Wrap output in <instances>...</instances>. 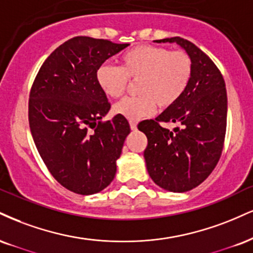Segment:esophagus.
<instances>
[{"label": "esophagus", "mask_w": 253, "mask_h": 253, "mask_svg": "<svg viewBox=\"0 0 253 253\" xmlns=\"http://www.w3.org/2000/svg\"><path fill=\"white\" fill-rule=\"evenodd\" d=\"M129 127L132 130H136V123L135 121H129Z\"/></svg>", "instance_id": "34e87169"}]
</instances>
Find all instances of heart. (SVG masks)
Returning a JSON list of instances; mask_svg holds the SVG:
<instances>
[{
  "label": "heart",
  "instance_id": "1",
  "mask_svg": "<svg viewBox=\"0 0 253 253\" xmlns=\"http://www.w3.org/2000/svg\"><path fill=\"white\" fill-rule=\"evenodd\" d=\"M192 60L186 51L171 50L163 45L140 44L125 51L120 66L101 65L96 81L109 97H120L129 81H136L138 95L125 97L113 107L114 114L130 121L150 117L160 108H167L180 99L190 84Z\"/></svg>",
  "mask_w": 253,
  "mask_h": 253
}]
</instances>
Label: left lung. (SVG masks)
Here are the masks:
<instances>
[{"instance_id": "left-lung-1", "label": "left lung", "mask_w": 253, "mask_h": 253, "mask_svg": "<svg viewBox=\"0 0 253 253\" xmlns=\"http://www.w3.org/2000/svg\"><path fill=\"white\" fill-rule=\"evenodd\" d=\"M175 42L190 55L193 73L180 99L156 120L138 128L147 136L144 157L148 174L158 186L186 192L211 174L220 159L226 134L227 95L223 75L202 49L179 36L156 40ZM178 123L169 131L161 124Z\"/></svg>"}]
</instances>
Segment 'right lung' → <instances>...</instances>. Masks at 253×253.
<instances>
[{"label": "right lung", "instance_id": "1", "mask_svg": "<svg viewBox=\"0 0 253 253\" xmlns=\"http://www.w3.org/2000/svg\"><path fill=\"white\" fill-rule=\"evenodd\" d=\"M128 45L73 38L45 59L33 82L28 119L35 146L50 174L74 193L100 192L115 176L130 128L121 115L101 120L111 103L97 84L96 71Z\"/></svg>", "mask_w": 253, "mask_h": 253}]
</instances>
